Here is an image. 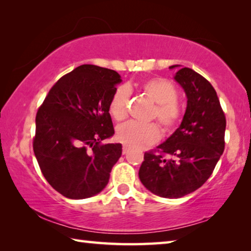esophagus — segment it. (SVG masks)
I'll list each match as a JSON object with an SVG mask.
<instances>
[{
    "label": "esophagus",
    "mask_w": 251,
    "mask_h": 251,
    "mask_svg": "<svg viewBox=\"0 0 251 251\" xmlns=\"http://www.w3.org/2000/svg\"><path fill=\"white\" fill-rule=\"evenodd\" d=\"M127 152H128V147L124 145V146H123V155L127 154Z\"/></svg>",
    "instance_id": "34e87169"
}]
</instances>
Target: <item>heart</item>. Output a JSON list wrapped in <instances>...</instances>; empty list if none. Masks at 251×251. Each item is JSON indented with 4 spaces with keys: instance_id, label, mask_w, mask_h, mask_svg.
<instances>
[{
    "instance_id": "b5f03b06",
    "label": "heart",
    "mask_w": 251,
    "mask_h": 251,
    "mask_svg": "<svg viewBox=\"0 0 251 251\" xmlns=\"http://www.w3.org/2000/svg\"><path fill=\"white\" fill-rule=\"evenodd\" d=\"M141 90L148 99L155 101L150 120H157L165 134H171L181 122L184 109L178 101V88L171 80L152 77L141 85ZM130 90L121 85L114 90L108 101V112L113 120L124 121L128 116ZM160 129L156 123L127 122L117 127L116 138L124 145L133 148L151 146L158 141Z\"/></svg>"
}]
</instances>
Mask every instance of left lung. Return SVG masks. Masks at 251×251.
Segmentation results:
<instances>
[{
	"mask_svg": "<svg viewBox=\"0 0 251 251\" xmlns=\"http://www.w3.org/2000/svg\"><path fill=\"white\" fill-rule=\"evenodd\" d=\"M175 79L187 95L184 118L166 142L145 152L138 172L143 185L165 198H180L201 187L225 150L226 117L215 88L188 67Z\"/></svg>",
	"mask_w": 251,
	"mask_h": 251,
	"instance_id": "obj_1",
	"label": "left lung"
}]
</instances>
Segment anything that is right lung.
Returning a JSON list of instances; mask_svg holds the SVG:
<instances>
[{
	"label": "right lung",
	"mask_w": 251,
	"mask_h": 251,
	"mask_svg": "<svg viewBox=\"0 0 251 251\" xmlns=\"http://www.w3.org/2000/svg\"><path fill=\"white\" fill-rule=\"evenodd\" d=\"M117 72L85 64L62 76L36 113L34 154L53 188L71 199L105 188L122 155V144H103L114 134L108 101Z\"/></svg>",
	"instance_id": "1"
}]
</instances>
